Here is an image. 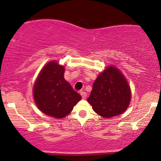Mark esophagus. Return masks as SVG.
<instances>
[{
	"instance_id": "esophagus-1",
	"label": "esophagus",
	"mask_w": 161,
	"mask_h": 161,
	"mask_svg": "<svg viewBox=\"0 0 161 161\" xmlns=\"http://www.w3.org/2000/svg\"><path fill=\"white\" fill-rule=\"evenodd\" d=\"M80 95H81V96H82V99H86V98L87 95H86V93L85 92H80Z\"/></svg>"
}]
</instances>
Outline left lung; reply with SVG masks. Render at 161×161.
I'll return each instance as SVG.
<instances>
[{
  "label": "left lung",
  "mask_w": 161,
  "mask_h": 161,
  "mask_svg": "<svg viewBox=\"0 0 161 161\" xmlns=\"http://www.w3.org/2000/svg\"><path fill=\"white\" fill-rule=\"evenodd\" d=\"M87 101L101 116L108 119L120 115L130 103V87L120 70L108 66L97 77Z\"/></svg>",
  "instance_id": "obj_1"
}]
</instances>
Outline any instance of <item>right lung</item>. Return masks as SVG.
<instances>
[{"mask_svg": "<svg viewBox=\"0 0 161 161\" xmlns=\"http://www.w3.org/2000/svg\"><path fill=\"white\" fill-rule=\"evenodd\" d=\"M64 69L57 61L49 62L41 70L33 87L38 108L57 119L68 115L82 98L64 79Z\"/></svg>", "mask_w": 161, "mask_h": 161, "instance_id": "1", "label": "right lung"}]
</instances>
